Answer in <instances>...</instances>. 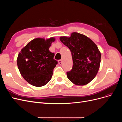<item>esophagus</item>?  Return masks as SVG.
Segmentation results:
<instances>
[{
    "label": "esophagus",
    "mask_w": 122,
    "mask_h": 122,
    "mask_svg": "<svg viewBox=\"0 0 122 122\" xmlns=\"http://www.w3.org/2000/svg\"><path fill=\"white\" fill-rule=\"evenodd\" d=\"M58 63H59V64H60V65H61V64H62V61L61 60H59L58 61Z\"/></svg>",
    "instance_id": "34e87169"
}]
</instances>
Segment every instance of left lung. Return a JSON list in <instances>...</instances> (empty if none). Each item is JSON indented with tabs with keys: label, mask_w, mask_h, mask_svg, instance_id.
<instances>
[{
	"label": "left lung",
	"mask_w": 122,
	"mask_h": 122,
	"mask_svg": "<svg viewBox=\"0 0 122 122\" xmlns=\"http://www.w3.org/2000/svg\"><path fill=\"white\" fill-rule=\"evenodd\" d=\"M61 41L71 51L73 67L67 72L68 78L74 84L83 86L96 76L101 62V53L97 45L90 38L77 32L71 36H61Z\"/></svg>",
	"instance_id": "left-lung-1"
}]
</instances>
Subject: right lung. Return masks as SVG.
I'll use <instances>...</instances> for the list:
<instances>
[{"label": "right lung", "mask_w": 122, "mask_h": 122, "mask_svg": "<svg viewBox=\"0 0 122 122\" xmlns=\"http://www.w3.org/2000/svg\"><path fill=\"white\" fill-rule=\"evenodd\" d=\"M54 38L45 40L36 38L21 50L17 58V65L24 79L32 86H45L51 80L53 69L57 64L54 53L49 51Z\"/></svg>", "instance_id": "1"}]
</instances>
